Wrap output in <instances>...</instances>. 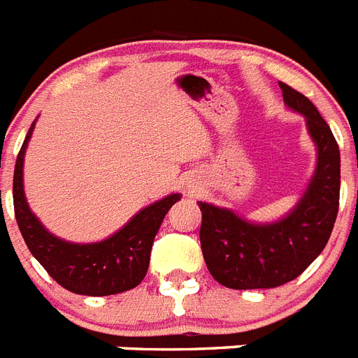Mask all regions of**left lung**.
<instances>
[{
	"mask_svg": "<svg viewBox=\"0 0 358 358\" xmlns=\"http://www.w3.org/2000/svg\"><path fill=\"white\" fill-rule=\"evenodd\" d=\"M287 109L302 114L317 149L304 194L275 222H251L233 209L198 202L200 244L207 269L231 289H269L295 280L326 248L338 213L341 152L331 129L311 101L280 83Z\"/></svg>",
	"mask_w": 358,
	"mask_h": 358,
	"instance_id": "obj_1",
	"label": "left lung"
}]
</instances>
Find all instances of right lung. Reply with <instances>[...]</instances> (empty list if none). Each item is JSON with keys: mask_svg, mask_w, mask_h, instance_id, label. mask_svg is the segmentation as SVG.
I'll return each instance as SVG.
<instances>
[{"mask_svg": "<svg viewBox=\"0 0 358 358\" xmlns=\"http://www.w3.org/2000/svg\"><path fill=\"white\" fill-rule=\"evenodd\" d=\"M36 120L21 145L14 169V213L27 248L65 289L89 296H107L136 287L149 269L151 248L165 215L182 194L173 193L143 207L122 229L100 242L78 244L52 235L31 211L23 189V162Z\"/></svg>", "mask_w": 358, "mask_h": 358, "instance_id": "1", "label": "right lung"}]
</instances>
